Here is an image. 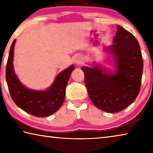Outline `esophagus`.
<instances>
[{"mask_svg": "<svg viewBox=\"0 0 153 153\" xmlns=\"http://www.w3.org/2000/svg\"><path fill=\"white\" fill-rule=\"evenodd\" d=\"M74 63L77 66H81L83 63V57L82 55H77L74 57Z\"/></svg>", "mask_w": 153, "mask_h": 153, "instance_id": "obj_1", "label": "esophagus"}]
</instances>
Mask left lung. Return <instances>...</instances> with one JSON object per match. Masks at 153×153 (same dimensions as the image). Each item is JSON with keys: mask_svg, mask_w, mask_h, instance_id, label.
Returning a JSON list of instances; mask_svg holds the SVG:
<instances>
[{"mask_svg": "<svg viewBox=\"0 0 153 153\" xmlns=\"http://www.w3.org/2000/svg\"><path fill=\"white\" fill-rule=\"evenodd\" d=\"M113 45L104 51L113 57L114 71L99 64L82 67L89 97L96 107L107 113L121 111L132 103L140 92L143 69L138 40L120 25Z\"/></svg>", "mask_w": 153, "mask_h": 153, "instance_id": "obj_1", "label": "left lung"}]
</instances>
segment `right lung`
<instances>
[{
	"label": "right lung",
	"mask_w": 153,
	"mask_h": 153,
	"mask_svg": "<svg viewBox=\"0 0 153 153\" xmlns=\"http://www.w3.org/2000/svg\"><path fill=\"white\" fill-rule=\"evenodd\" d=\"M14 40L13 42L6 66V80L13 100L25 112L38 117H47L55 113L63 105L65 90L72 71L71 65L56 76L50 87L45 90H36L25 87L15 74L13 63Z\"/></svg>",
	"instance_id": "add662e5"
}]
</instances>
